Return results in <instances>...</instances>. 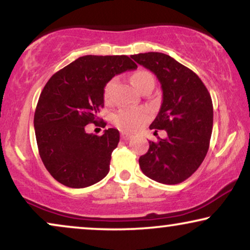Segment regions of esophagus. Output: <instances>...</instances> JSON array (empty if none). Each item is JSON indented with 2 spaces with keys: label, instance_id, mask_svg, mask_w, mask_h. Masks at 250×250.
<instances>
[{
  "label": "esophagus",
  "instance_id": "obj_1",
  "mask_svg": "<svg viewBox=\"0 0 250 250\" xmlns=\"http://www.w3.org/2000/svg\"><path fill=\"white\" fill-rule=\"evenodd\" d=\"M121 136H122V140H124V141H128V140L133 139V135L128 134V133H122Z\"/></svg>",
  "mask_w": 250,
  "mask_h": 250
}]
</instances>
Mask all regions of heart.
Listing matches in <instances>:
<instances>
[{"label": "heart", "mask_w": 250, "mask_h": 250, "mask_svg": "<svg viewBox=\"0 0 250 250\" xmlns=\"http://www.w3.org/2000/svg\"><path fill=\"white\" fill-rule=\"evenodd\" d=\"M116 80L111 78L104 84V91H102V97L105 104H111L112 101V90H114ZM131 82L138 90L142 91L146 86H152L155 84V78L153 75L148 70H136L132 74ZM150 118V112L146 108H136V109H123L115 115L114 122L115 124L124 131H135L141 126L143 123Z\"/></svg>", "instance_id": "obj_1"}]
</instances>
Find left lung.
<instances>
[{"label":"left lung","instance_id":"8db88e82","mask_svg":"<svg viewBox=\"0 0 250 250\" xmlns=\"http://www.w3.org/2000/svg\"><path fill=\"white\" fill-rule=\"evenodd\" d=\"M162 84L163 104L150 129H165L166 139L149 141L140 157L146 176L164 184L186 181L204 162L213 129V102L203 81L189 68L159 52L133 54ZM157 132V131H156Z\"/></svg>","mask_w":250,"mask_h":250}]
</instances>
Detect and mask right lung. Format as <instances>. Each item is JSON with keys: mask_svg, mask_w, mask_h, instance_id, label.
<instances>
[{"mask_svg": "<svg viewBox=\"0 0 250 250\" xmlns=\"http://www.w3.org/2000/svg\"><path fill=\"white\" fill-rule=\"evenodd\" d=\"M138 66L127 56H84L47 81L37 102L34 128L41 159L53 179L80 189L107 175L119 142L116 128L87 134L85 126L107 125L99 117L102 91L115 75Z\"/></svg>", "mask_w": 250, "mask_h": 250, "instance_id": "add662e5", "label": "right lung"}]
</instances>
